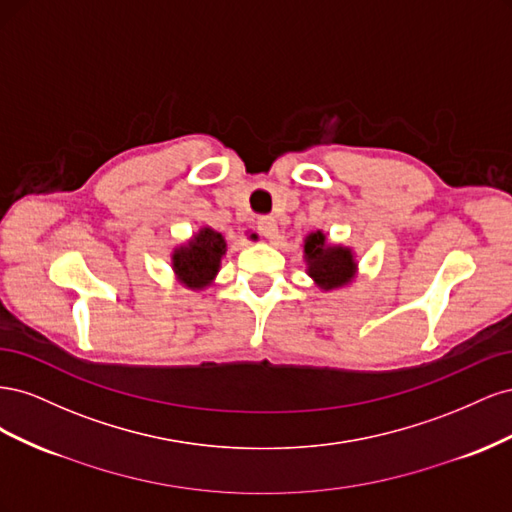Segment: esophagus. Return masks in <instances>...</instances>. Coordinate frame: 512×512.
<instances>
[{
  "mask_svg": "<svg viewBox=\"0 0 512 512\" xmlns=\"http://www.w3.org/2000/svg\"><path fill=\"white\" fill-rule=\"evenodd\" d=\"M260 235L267 237V239H273L277 235V222L273 215H260L258 222H256Z\"/></svg>",
  "mask_w": 512,
  "mask_h": 512,
  "instance_id": "esophagus-1",
  "label": "esophagus"
}]
</instances>
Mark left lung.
Instances as JSON below:
<instances>
[{"mask_svg":"<svg viewBox=\"0 0 512 512\" xmlns=\"http://www.w3.org/2000/svg\"><path fill=\"white\" fill-rule=\"evenodd\" d=\"M305 258L309 265V275L322 288L342 286L352 277L354 262L350 250H344V247H327L324 245L322 232H312L305 239Z\"/></svg>","mask_w":512,"mask_h":512,"instance_id":"left-lung-1","label":"left lung"}]
</instances>
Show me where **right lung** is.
I'll return each instance as SVG.
<instances>
[{
	"instance_id": "right-lung-1",
	"label": "right lung",
	"mask_w": 512,
	"mask_h": 512,
	"mask_svg": "<svg viewBox=\"0 0 512 512\" xmlns=\"http://www.w3.org/2000/svg\"><path fill=\"white\" fill-rule=\"evenodd\" d=\"M226 243L220 232L203 228L188 247H181L173 256L175 271L190 286H205L218 273Z\"/></svg>"
}]
</instances>
